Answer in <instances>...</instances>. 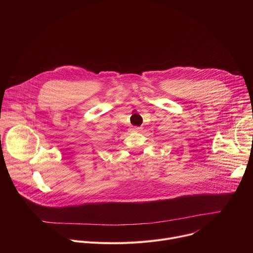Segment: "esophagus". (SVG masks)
<instances>
[{"instance_id":"34e87169","label":"esophagus","mask_w":253,"mask_h":253,"mask_svg":"<svg viewBox=\"0 0 253 253\" xmlns=\"http://www.w3.org/2000/svg\"><path fill=\"white\" fill-rule=\"evenodd\" d=\"M141 130H142L141 127H134V128H132V131H133V132H140Z\"/></svg>"}]
</instances>
